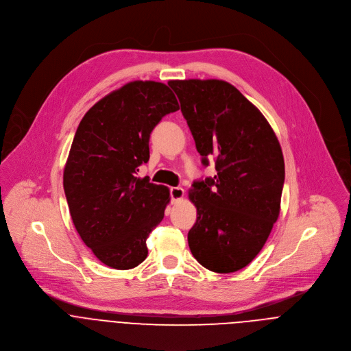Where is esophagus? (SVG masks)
<instances>
[{"label": "esophagus", "instance_id": "esophagus-1", "mask_svg": "<svg viewBox=\"0 0 351 351\" xmlns=\"http://www.w3.org/2000/svg\"><path fill=\"white\" fill-rule=\"evenodd\" d=\"M169 193H171L172 202H178L184 197V190L182 187H171Z\"/></svg>", "mask_w": 351, "mask_h": 351}]
</instances>
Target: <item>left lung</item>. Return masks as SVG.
I'll list each match as a JSON object with an SVG mask.
<instances>
[{
	"label": "left lung",
	"mask_w": 351,
	"mask_h": 351,
	"mask_svg": "<svg viewBox=\"0 0 351 351\" xmlns=\"http://www.w3.org/2000/svg\"><path fill=\"white\" fill-rule=\"evenodd\" d=\"M202 164L217 175L193 183L197 221L189 231L194 258L217 274L249 265L280 213L285 158L264 114L232 84L217 79L169 80Z\"/></svg>",
	"instance_id": "1"
}]
</instances>
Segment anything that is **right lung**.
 <instances>
[{
    "mask_svg": "<svg viewBox=\"0 0 351 351\" xmlns=\"http://www.w3.org/2000/svg\"><path fill=\"white\" fill-rule=\"evenodd\" d=\"M179 109L160 82L135 80L109 93L83 116L64 168L73 226L105 265L131 269L147 257L146 239L164 219L169 190L138 178L160 120Z\"/></svg>",
    "mask_w": 351,
    "mask_h": 351,
    "instance_id": "obj_1",
    "label": "right lung"
}]
</instances>
